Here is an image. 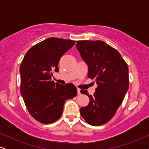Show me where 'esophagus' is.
Returning <instances> with one entry per match:
<instances>
[{
    "mask_svg": "<svg viewBox=\"0 0 149 149\" xmlns=\"http://www.w3.org/2000/svg\"><path fill=\"white\" fill-rule=\"evenodd\" d=\"M77 94H78V95H80V94H81V93H80V90L79 88H78V89H77Z\"/></svg>",
    "mask_w": 149,
    "mask_h": 149,
    "instance_id": "esophagus-1",
    "label": "esophagus"
}]
</instances>
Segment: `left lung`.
<instances>
[{"mask_svg": "<svg viewBox=\"0 0 149 149\" xmlns=\"http://www.w3.org/2000/svg\"><path fill=\"white\" fill-rule=\"evenodd\" d=\"M76 47L88 67V77L97 85L89 104L80 108V115L94 126L107 123L115 115L129 88L128 66L120 54L101 40H78Z\"/></svg>", "mask_w": 149, "mask_h": 149, "instance_id": "left-lung-1", "label": "left lung"}]
</instances>
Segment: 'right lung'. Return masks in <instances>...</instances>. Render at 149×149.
I'll use <instances>...</instances> for the list:
<instances>
[{
	"mask_svg": "<svg viewBox=\"0 0 149 149\" xmlns=\"http://www.w3.org/2000/svg\"><path fill=\"white\" fill-rule=\"evenodd\" d=\"M75 42L49 38L29 49L20 65L21 95L31 116L42 123L57 120L65 101L76 96L74 85H61L51 80L53 71H59V59Z\"/></svg>",
	"mask_w": 149,
	"mask_h": 149,
	"instance_id": "add662e5",
	"label": "right lung"
}]
</instances>
